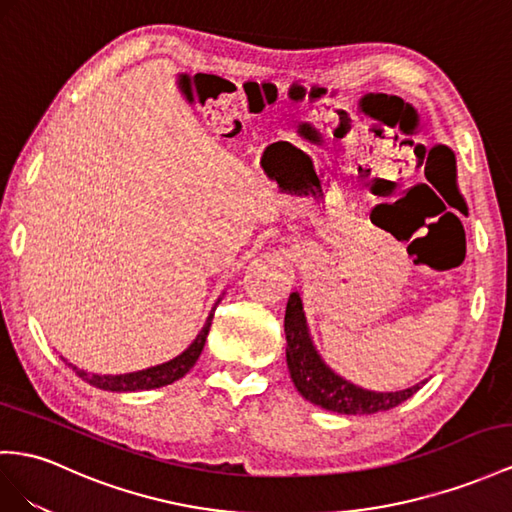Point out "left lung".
Masks as SVG:
<instances>
[{
	"label": "left lung",
	"instance_id": "obj_1",
	"mask_svg": "<svg viewBox=\"0 0 512 512\" xmlns=\"http://www.w3.org/2000/svg\"><path fill=\"white\" fill-rule=\"evenodd\" d=\"M285 339H287V370L292 383L305 400L322 406L326 411L342 415H370L389 411L409 400L426 381L400 391H372L346 381L335 374L313 346L309 324L303 311L300 292H292L285 309Z\"/></svg>",
	"mask_w": 512,
	"mask_h": 512
}]
</instances>
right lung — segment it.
<instances>
[{
    "instance_id": "right-lung-1",
    "label": "right lung",
    "mask_w": 512,
    "mask_h": 512,
    "mask_svg": "<svg viewBox=\"0 0 512 512\" xmlns=\"http://www.w3.org/2000/svg\"><path fill=\"white\" fill-rule=\"evenodd\" d=\"M225 296V292H222ZM222 296L216 300V305L222 300ZM216 305L209 311V316L203 324L201 333L194 337V342L177 355L175 359H170L166 363L160 365H153V368L147 370H138V372H129V374H90L86 370H80L77 365L69 363V368H73V372L86 381L88 385H93L97 389L103 391H114V393H127V391H142V389H157V387H164L179 381L181 376H186L190 372L192 365L196 363V359L201 357L203 346H205V339L209 333V326H212V318H214V311Z\"/></svg>"
}]
</instances>
